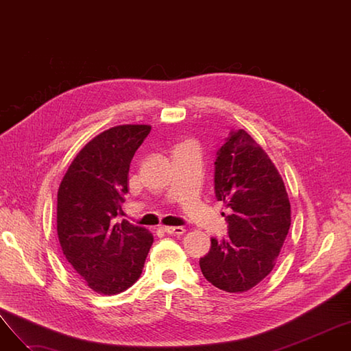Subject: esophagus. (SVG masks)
Returning <instances> with one entry per match:
<instances>
[{"label": "esophagus", "instance_id": "obj_1", "mask_svg": "<svg viewBox=\"0 0 351 351\" xmlns=\"http://www.w3.org/2000/svg\"><path fill=\"white\" fill-rule=\"evenodd\" d=\"M162 230H163L165 233H168V234H175V236H180V234H183V233L186 232V230L183 229L182 226H179V228H173V226H163V228H162Z\"/></svg>", "mask_w": 351, "mask_h": 351}]
</instances>
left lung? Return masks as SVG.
<instances>
[{"mask_svg":"<svg viewBox=\"0 0 351 351\" xmlns=\"http://www.w3.org/2000/svg\"><path fill=\"white\" fill-rule=\"evenodd\" d=\"M215 193L233 212L226 216L228 237L210 239L200 270L215 287L243 293L273 270L291 222L279 171L243 129L230 131L217 152Z\"/></svg>","mask_w":351,"mask_h":351,"instance_id":"left-lung-1","label":"left lung"}]
</instances>
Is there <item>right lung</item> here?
<instances>
[{
    "label": "right lung",
    "mask_w": 351,
    "mask_h": 351,
    "mask_svg": "<svg viewBox=\"0 0 351 351\" xmlns=\"http://www.w3.org/2000/svg\"><path fill=\"white\" fill-rule=\"evenodd\" d=\"M151 125H118L90 139L58 189L57 232L66 261L88 287L114 296L139 278L152 233L115 217L128 193L131 160Z\"/></svg>",
    "instance_id": "right-lung-1"
}]
</instances>
